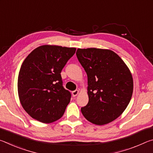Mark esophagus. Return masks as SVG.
Instances as JSON below:
<instances>
[{"instance_id": "1", "label": "esophagus", "mask_w": 153, "mask_h": 153, "mask_svg": "<svg viewBox=\"0 0 153 153\" xmlns=\"http://www.w3.org/2000/svg\"><path fill=\"white\" fill-rule=\"evenodd\" d=\"M79 90H74V91L72 92V95H73L74 97H76V96L79 94Z\"/></svg>"}]
</instances>
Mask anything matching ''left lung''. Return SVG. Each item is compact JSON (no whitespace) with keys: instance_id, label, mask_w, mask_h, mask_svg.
<instances>
[{"instance_id":"obj_1","label":"left lung","mask_w":153,"mask_h":153,"mask_svg":"<svg viewBox=\"0 0 153 153\" xmlns=\"http://www.w3.org/2000/svg\"><path fill=\"white\" fill-rule=\"evenodd\" d=\"M77 59L88 76V103L81 108L88 121L102 126L123 113L130 101L131 71L117 54L108 49L77 48Z\"/></svg>"}]
</instances>
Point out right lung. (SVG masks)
I'll return each mask as SVG.
<instances>
[{"label": "right lung", "instance_id": "1", "mask_svg": "<svg viewBox=\"0 0 153 153\" xmlns=\"http://www.w3.org/2000/svg\"><path fill=\"white\" fill-rule=\"evenodd\" d=\"M76 48L45 45L35 48L21 66L17 80L24 109L42 123L54 122L63 115L71 94L62 86L61 70Z\"/></svg>", "mask_w": 153, "mask_h": 153}]
</instances>
